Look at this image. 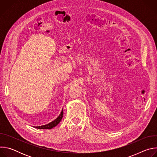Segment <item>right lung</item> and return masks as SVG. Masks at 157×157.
<instances>
[{
  "mask_svg": "<svg viewBox=\"0 0 157 157\" xmlns=\"http://www.w3.org/2000/svg\"><path fill=\"white\" fill-rule=\"evenodd\" d=\"M63 109H62L59 116L56 119H55L53 121H52V122H51L49 124H46V125H41V126H36V127H34L36 128H39V129H50V128H52L55 127V126H56L60 122V121H61V119L63 118Z\"/></svg>",
  "mask_w": 157,
  "mask_h": 157,
  "instance_id": "add662e5",
  "label": "right lung"
}]
</instances>
